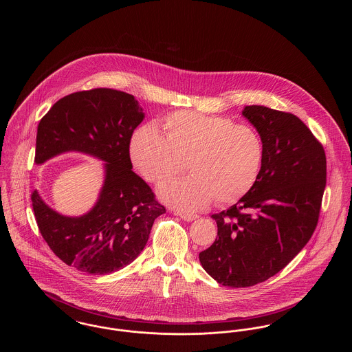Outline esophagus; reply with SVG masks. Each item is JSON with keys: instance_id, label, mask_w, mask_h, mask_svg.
Segmentation results:
<instances>
[{"instance_id": "obj_1", "label": "esophagus", "mask_w": 352, "mask_h": 352, "mask_svg": "<svg viewBox=\"0 0 352 352\" xmlns=\"http://www.w3.org/2000/svg\"><path fill=\"white\" fill-rule=\"evenodd\" d=\"M175 215L181 217V219H184L186 221H192L195 219L198 218V215L195 214H188V212H175Z\"/></svg>"}]
</instances>
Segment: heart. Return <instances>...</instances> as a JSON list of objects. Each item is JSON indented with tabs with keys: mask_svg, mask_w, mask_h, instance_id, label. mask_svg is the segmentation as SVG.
<instances>
[{
	"mask_svg": "<svg viewBox=\"0 0 352 352\" xmlns=\"http://www.w3.org/2000/svg\"><path fill=\"white\" fill-rule=\"evenodd\" d=\"M164 135L144 125L131 138V158L141 175L161 184L186 170L182 181L161 187L162 199L179 210H199L212 199L230 204L244 197L256 184L263 168L265 148L261 134L247 124L178 111L164 120Z\"/></svg>",
	"mask_w": 352,
	"mask_h": 352,
	"instance_id": "obj_1",
	"label": "heart"
}]
</instances>
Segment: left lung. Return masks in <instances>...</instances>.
Masks as SVG:
<instances>
[{
  "label": "left lung",
  "instance_id": "obj_1",
  "mask_svg": "<svg viewBox=\"0 0 352 352\" xmlns=\"http://www.w3.org/2000/svg\"><path fill=\"white\" fill-rule=\"evenodd\" d=\"M243 115L263 137V168L240 201L212 215L218 236L199 253L204 270L231 287L267 281L301 252L326 187L324 149L300 118L263 105H247Z\"/></svg>",
  "mask_w": 352,
  "mask_h": 352
}]
</instances>
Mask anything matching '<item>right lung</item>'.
I'll return each mask as SVG.
<instances>
[{"label": "right lung", "mask_w": 352, "mask_h": 352, "mask_svg": "<svg viewBox=\"0 0 352 352\" xmlns=\"http://www.w3.org/2000/svg\"><path fill=\"white\" fill-rule=\"evenodd\" d=\"M142 120L133 95L94 88L62 98L39 121L35 164L69 151L105 161L99 201L83 217L59 215L32 192L39 232L69 267L88 274L126 267L145 248L155 218L166 211L151 186L132 170L131 138Z\"/></svg>", "instance_id": "obj_1"}]
</instances>
